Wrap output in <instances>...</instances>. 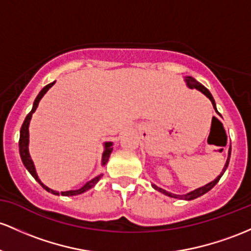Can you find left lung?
<instances>
[{
  "label": "left lung",
  "instance_id": "8db88e82",
  "mask_svg": "<svg viewBox=\"0 0 251 251\" xmlns=\"http://www.w3.org/2000/svg\"><path fill=\"white\" fill-rule=\"evenodd\" d=\"M186 82H187V85H188V87L191 88V89H194V88H195V89H198V90H199V92H201L202 94H205L206 96H207V98L211 100L212 104H213V107H214V109H216V112L218 113V111H217V108H216V102H214L213 98H212L211 93L208 92L207 88L203 87V85H202L201 83H199V82H198L197 79L193 78V77H186ZM218 114H220V113H218ZM230 155H231V147H230V150H228L227 161H226V163H225V167H224V169H223V173L218 176V177L216 178V180L212 181V182H210V183H207V184H206V186L200 187V188L195 189V191H192V192L187 193V194H184V195H176V194H173V193H169V192L164 191V189L159 188V187L155 186V184H152V187L156 189V191L163 193V194H166V195H168V197H170V198H176V199H183V200H193V199H197V198L201 197V195L205 194V193H207L208 191H211V189L213 188L214 186H216L217 182H218V181L220 180V177H222L223 174H224L225 170H226V168H227V166H228V161H230Z\"/></svg>",
  "mask_w": 251,
  "mask_h": 251
}]
</instances>
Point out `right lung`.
<instances>
[{
	"instance_id": "right-lung-1",
	"label": "right lung",
	"mask_w": 251,
	"mask_h": 251,
	"mask_svg": "<svg viewBox=\"0 0 251 251\" xmlns=\"http://www.w3.org/2000/svg\"><path fill=\"white\" fill-rule=\"evenodd\" d=\"M56 82V81H54ZM54 82H52V83H50L46 85V87H44L43 89H41V92L39 93V95L37 96V99L34 100V103H33V108L32 111L27 114L26 119H25L23 126H21V130H20V139H19V150H20V156H21V159H23V163L24 166L26 167V169L28 170L29 173H31V175L33 177L35 178V180L38 181L41 184V187H43L44 189H46L48 192H51L52 194L54 195H59L58 192L56 191H52V189H50L49 187H46L45 184L41 183V181L38 178V175L37 173H35V168H34V164H33V161L31 159V156H29V152H28V126H29V121H31V118H32V114L35 112V109H37L38 104H39V101L40 99L43 98L44 95H45V93L48 92L50 88L52 87V85L54 84ZM113 148H112V143H106L104 144V151H103V155H102V166L107 163V161H108L109 158V155H111ZM101 176L102 175H99L96 176V177L93 178V180H90L89 182H87L84 184L82 188L77 189V191H68V192H60V194L62 195H65V197H68V195H77V194H81V193H83L85 191H88V189L93 188V187L95 186L96 183H98V181L100 180Z\"/></svg>"
}]
</instances>
